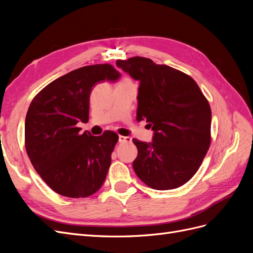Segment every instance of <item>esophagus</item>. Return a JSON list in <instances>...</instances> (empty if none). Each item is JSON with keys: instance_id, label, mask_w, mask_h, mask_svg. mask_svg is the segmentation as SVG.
Instances as JSON below:
<instances>
[{"instance_id": "34e87169", "label": "esophagus", "mask_w": 253, "mask_h": 253, "mask_svg": "<svg viewBox=\"0 0 253 253\" xmlns=\"http://www.w3.org/2000/svg\"><path fill=\"white\" fill-rule=\"evenodd\" d=\"M118 141L120 143H125V142H131L132 138L131 137H127V136H119L118 137Z\"/></svg>"}]
</instances>
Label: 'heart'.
<instances>
[{"mask_svg":"<svg viewBox=\"0 0 253 253\" xmlns=\"http://www.w3.org/2000/svg\"><path fill=\"white\" fill-rule=\"evenodd\" d=\"M122 82H124V83H132V82H131V80L127 79V78H126V79L122 80Z\"/></svg>","mask_w":253,"mask_h":253,"instance_id":"obj_1","label":"heart"}]
</instances>
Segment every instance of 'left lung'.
Instances as JSON below:
<instances>
[{"instance_id":"1","label":"left lung","mask_w":253,"mask_h":253,"mask_svg":"<svg viewBox=\"0 0 253 253\" xmlns=\"http://www.w3.org/2000/svg\"><path fill=\"white\" fill-rule=\"evenodd\" d=\"M117 67L139 81L137 120L152 126L151 142L133 139L136 175L156 190L178 188L192 178L211 142V109L197 83L175 68L134 57Z\"/></svg>"}]
</instances>
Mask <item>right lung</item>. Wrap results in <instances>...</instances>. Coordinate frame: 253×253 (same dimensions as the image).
Instances as JSON below:
<instances>
[{"label":"right lung","mask_w":253,"mask_h":253,"mask_svg":"<svg viewBox=\"0 0 253 253\" xmlns=\"http://www.w3.org/2000/svg\"><path fill=\"white\" fill-rule=\"evenodd\" d=\"M121 74L110 64L80 67L50 82L29 105L25 119V148L35 170L66 197H86L101 188L111 166L118 136L79 133L86 124L89 96L96 84L116 82Z\"/></svg>","instance_id":"add662e5"}]
</instances>
